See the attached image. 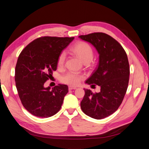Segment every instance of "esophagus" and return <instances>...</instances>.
Segmentation results:
<instances>
[{
    "mask_svg": "<svg viewBox=\"0 0 149 149\" xmlns=\"http://www.w3.org/2000/svg\"><path fill=\"white\" fill-rule=\"evenodd\" d=\"M76 88H77L74 87V86H70L68 87L69 90H73V89H76Z\"/></svg>",
    "mask_w": 149,
    "mask_h": 149,
    "instance_id": "esophagus-1",
    "label": "esophagus"
}]
</instances>
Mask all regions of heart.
Returning a JSON list of instances; mask_svg holds the SVG:
<instances>
[{
  "label": "heart",
  "instance_id": "heart-1",
  "mask_svg": "<svg viewBox=\"0 0 149 149\" xmlns=\"http://www.w3.org/2000/svg\"><path fill=\"white\" fill-rule=\"evenodd\" d=\"M70 50L77 55L79 59L84 63L91 62L93 58V49L87 43L80 42L76 43L72 47ZM66 58V53L61 52L58 58L57 65L58 66H62L63 65ZM83 79V76L75 72H68L65 74L63 75L61 77V81L62 83L69 84L71 86H76L79 84L81 80Z\"/></svg>",
  "mask_w": 149,
  "mask_h": 149
}]
</instances>
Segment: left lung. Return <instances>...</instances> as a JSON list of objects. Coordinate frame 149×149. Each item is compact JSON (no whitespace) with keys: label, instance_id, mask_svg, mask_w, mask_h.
Segmentation results:
<instances>
[{"label":"left lung","instance_id":"left-lung-1","mask_svg":"<svg viewBox=\"0 0 149 149\" xmlns=\"http://www.w3.org/2000/svg\"><path fill=\"white\" fill-rule=\"evenodd\" d=\"M79 38L91 43L99 54L98 65L85 83L101 88L96 93L84 89L81 108L87 116L101 119L113 114L123 102L129 79L127 56L123 47L106 33H94Z\"/></svg>","mask_w":149,"mask_h":149}]
</instances>
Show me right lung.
I'll use <instances>...</instances> for the list:
<instances>
[{
	"instance_id": "add662e5",
	"label": "right lung",
	"mask_w": 149,
	"mask_h": 149,
	"mask_svg": "<svg viewBox=\"0 0 149 149\" xmlns=\"http://www.w3.org/2000/svg\"><path fill=\"white\" fill-rule=\"evenodd\" d=\"M74 38L40 37L20 53L15 71L16 88L22 104L32 115L47 118L60 111L68 87L58 84L45 88L44 84L56 70L60 54Z\"/></svg>"
}]
</instances>
